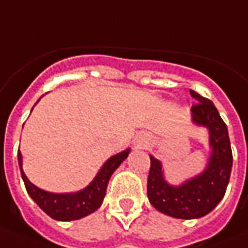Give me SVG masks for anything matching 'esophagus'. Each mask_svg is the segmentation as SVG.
<instances>
[{
    "mask_svg": "<svg viewBox=\"0 0 248 248\" xmlns=\"http://www.w3.org/2000/svg\"><path fill=\"white\" fill-rule=\"evenodd\" d=\"M146 141H148V136L145 134H140L138 138H136V145H138L139 148H140V146H144V145L146 144Z\"/></svg>",
    "mask_w": 248,
    "mask_h": 248,
    "instance_id": "esophagus-1",
    "label": "esophagus"
}]
</instances>
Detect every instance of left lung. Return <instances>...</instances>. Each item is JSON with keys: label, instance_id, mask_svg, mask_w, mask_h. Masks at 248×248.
I'll use <instances>...</instances> for the list:
<instances>
[{"label": "left lung", "instance_id": "8db88e82", "mask_svg": "<svg viewBox=\"0 0 248 248\" xmlns=\"http://www.w3.org/2000/svg\"><path fill=\"white\" fill-rule=\"evenodd\" d=\"M199 103L191 108V122L209 132V156L200 173L172 185L167 181L164 167L150 155L148 199L163 214L177 219L202 218L222 201L232 170V149L228 128L211 100L190 90Z\"/></svg>", "mask_w": 248, "mask_h": 248}]
</instances>
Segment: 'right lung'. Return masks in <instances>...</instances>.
I'll return each instance as SVG.
<instances>
[{
  "label": "right lung",
  "mask_w": 248,
  "mask_h": 248,
  "mask_svg": "<svg viewBox=\"0 0 248 248\" xmlns=\"http://www.w3.org/2000/svg\"><path fill=\"white\" fill-rule=\"evenodd\" d=\"M40 98L38 99V102L40 100ZM130 152L131 149L127 148L107 159L95 174V177L86 187L75 191V192H61V194L49 192L43 188H39L34 183L30 182L29 178L24 173L23 155H21L20 150L17 152V159H19L20 172H21V177L25 183L26 191H28L29 196L35 201V204L54 220L70 222V220H78V219L84 218L100 208L104 196H106L107 186H108L110 176L121 166V163L127 158Z\"/></svg>",
  "instance_id": "add662e5"
}]
</instances>
